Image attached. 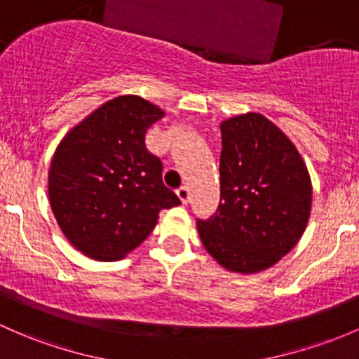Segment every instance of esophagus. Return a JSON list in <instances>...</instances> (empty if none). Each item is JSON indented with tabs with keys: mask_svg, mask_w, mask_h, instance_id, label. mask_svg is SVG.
<instances>
[{
	"mask_svg": "<svg viewBox=\"0 0 359 359\" xmlns=\"http://www.w3.org/2000/svg\"><path fill=\"white\" fill-rule=\"evenodd\" d=\"M177 196H179V199L184 203V205L189 203V189H187L186 186H180L179 189H177Z\"/></svg>",
	"mask_w": 359,
	"mask_h": 359,
	"instance_id": "esophagus-1",
	"label": "esophagus"
}]
</instances>
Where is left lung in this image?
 <instances>
[{
  "mask_svg": "<svg viewBox=\"0 0 359 359\" xmlns=\"http://www.w3.org/2000/svg\"><path fill=\"white\" fill-rule=\"evenodd\" d=\"M220 205L198 232L224 269L256 273L297 244L311 211V180L287 135L259 113L220 123Z\"/></svg>",
  "mask_w": 359,
  "mask_h": 359,
  "instance_id": "8db88e82",
  "label": "left lung"
}]
</instances>
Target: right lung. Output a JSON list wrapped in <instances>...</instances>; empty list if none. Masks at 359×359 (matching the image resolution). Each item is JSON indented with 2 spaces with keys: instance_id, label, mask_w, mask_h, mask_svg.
<instances>
[{
  "instance_id": "right-lung-1",
  "label": "right lung",
  "mask_w": 359,
  "mask_h": 359,
  "mask_svg": "<svg viewBox=\"0 0 359 359\" xmlns=\"http://www.w3.org/2000/svg\"><path fill=\"white\" fill-rule=\"evenodd\" d=\"M165 113L139 96H118L75 126L53 154L50 205L63 236L100 262L122 259L180 199L165 187L146 132Z\"/></svg>"
}]
</instances>
